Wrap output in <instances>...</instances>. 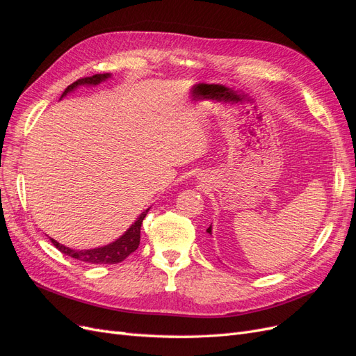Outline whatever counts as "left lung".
<instances>
[{"mask_svg": "<svg viewBox=\"0 0 356 356\" xmlns=\"http://www.w3.org/2000/svg\"><path fill=\"white\" fill-rule=\"evenodd\" d=\"M207 232H208V233H209V234H212V225H209V227H208V229H207Z\"/></svg>", "mask_w": 356, "mask_h": 356, "instance_id": "left-lung-1", "label": "left lung"}]
</instances>
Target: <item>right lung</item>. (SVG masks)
Instances as JSON below:
<instances>
[{
	"mask_svg": "<svg viewBox=\"0 0 356 356\" xmlns=\"http://www.w3.org/2000/svg\"><path fill=\"white\" fill-rule=\"evenodd\" d=\"M110 77H111V74L105 72V74H95V75H92V77H86V79H80L77 81H74L72 84L68 86L65 92L62 93L60 99L65 98L68 93L74 92L75 89H79L80 86H98L102 81L108 80ZM148 211H149V208H147L141 215H139V217L135 220V222L120 236V238L115 239L114 242H111L108 245L92 248V250H74V248L62 245L51 238H50V241L62 254L72 257L79 261H84L89 264L120 263L124 260L126 257H129L134 251L138 250L139 241H141V225H143V221L145 218V215L148 213Z\"/></svg>",
	"mask_w": 356,
	"mask_h": 356,
	"instance_id": "obj_1",
	"label": "right lung"
}]
</instances>
